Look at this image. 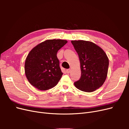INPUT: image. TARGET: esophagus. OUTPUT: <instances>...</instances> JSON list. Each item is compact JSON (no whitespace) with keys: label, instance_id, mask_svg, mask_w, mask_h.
<instances>
[{"label":"esophagus","instance_id":"1","mask_svg":"<svg viewBox=\"0 0 129 129\" xmlns=\"http://www.w3.org/2000/svg\"><path fill=\"white\" fill-rule=\"evenodd\" d=\"M71 69H69L66 70V72H67L68 74L71 73Z\"/></svg>","mask_w":129,"mask_h":129}]
</instances>
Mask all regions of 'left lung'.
<instances>
[{"label":"left lung","mask_w":129,"mask_h":129,"mask_svg":"<svg viewBox=\"0 0 129 129\" xmlns=\"http://www.w3.org/2000/svg\"><path fill=\"white\" fill-rule=\"evenodd\" d=\"M80 62L81 76L74 85L84 92H92L101 87L106 80L109 58L106 53L94 43L85 40H72Z\"/></svg>","instance_id":"obj_1"}]
</instances>
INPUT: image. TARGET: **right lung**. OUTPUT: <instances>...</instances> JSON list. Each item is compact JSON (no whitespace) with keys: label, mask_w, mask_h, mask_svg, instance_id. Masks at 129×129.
Segmentation results:
<instances>
[{"label":"right lung","mask_w":129,"mask_h":129,"mask_svg":"<svg viewBox=\"0 0 129 129\" xmlns=\"http://www.w3.org/2000/svg\"><path fill=\"white\" fill-rule=\"evenodd\" d=\"M67 43L65 40H47L31 49L25 60V73L34 87L46 90L58 83L63 73L60 68L57 52Z\"/></svg>","instance_id":"right-lung-1"}]
</instances>
